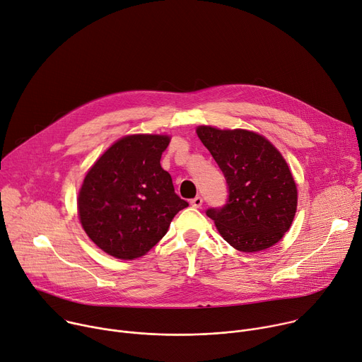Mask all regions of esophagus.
<instances>
[{"instance_id": "esophagus-1", "label": "esophagus", "mask_w": 362, "mask_h": 362, "mask_svg": "<svg viewBox=\"0 0 362 362\" xmlns=\"http://www.w3.org/2000/svg\"><path fill=\"white\" fill-rule=\"evenodd\" d=\"M202 204H204L202 196H196V198H193V199L190 201V205H192L193 208H201Z\"/></svg>"}]
</instances>
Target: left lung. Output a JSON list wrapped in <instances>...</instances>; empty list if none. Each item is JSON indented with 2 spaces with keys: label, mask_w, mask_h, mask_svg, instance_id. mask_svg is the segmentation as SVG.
<instances>
[{
  "label": "left lung",
  "mask_w": 362,
  "mask_h": 362,
  "mask_svg": "<svg viewBox=\"0 0 362 362\" xmlns=\"http://www.w3.org/2000/svg\"><path fill=\"white\" fill-rule=\"evenodd\" d=\"M196 133L228 185L226 202L206 211L223 240L244 252L279 243L298 206V189L279 150L245 129L202 125Z\"/></svg>",
  "instance_id": "1"
}]
</instances>
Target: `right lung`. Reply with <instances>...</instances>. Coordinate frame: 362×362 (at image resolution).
<instances>
[{
	"instance_id": "right-lung-1",
	"label": "right lung",
	"mask_w": 362,
	"mask_h": 362,
	"mask_svg": "<svg viewBox=\"0 0 362 362\" xmlns=\"http://www.w3.org/2000/svg\"><path fill=\"white\" fill-rule=\"evenodd\" d=\"M169 143L166 136L124 137L88 172L78 198L79 218L88 237L107 254L121 259L144 255L189 206L160 164Z\"/></svg>"
}]
</instances>
